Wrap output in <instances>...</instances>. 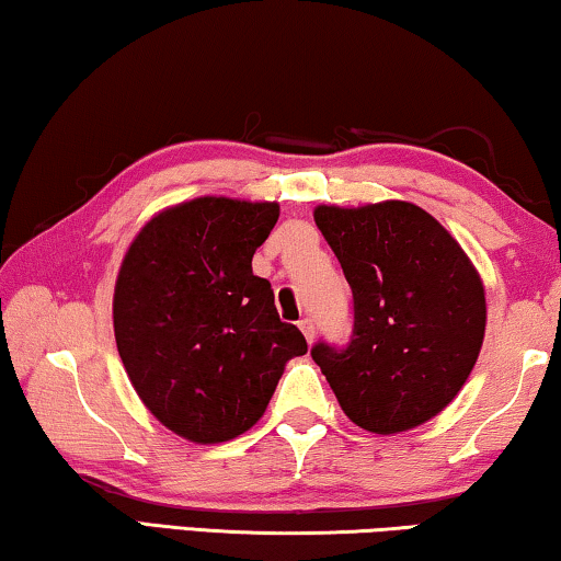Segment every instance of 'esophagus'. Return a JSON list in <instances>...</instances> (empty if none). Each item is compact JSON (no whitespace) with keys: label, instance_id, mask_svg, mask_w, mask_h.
<instances>
[{"label":"esophagus","instance_id":"1","mask_svg":"<svg viewBox=\"0 0 561 561\" xmlns=\"http://www.w3.org/2000/svg\"><path fill=\"white\" fill-rule=\"evenodd\" d=\"M299 330H302V335L307 337V343H312V337H314V322H312L310 318L299 320Z\"/></svg>","mask_w":561,"mask_h":561}]
</instances>
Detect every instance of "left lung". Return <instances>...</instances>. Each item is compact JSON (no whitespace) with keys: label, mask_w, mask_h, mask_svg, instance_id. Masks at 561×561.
I'll return each instance as SVG.
<instances>
[{"label":"left lung","mask_w":561,"mask_h":561,"mask_svg":"<svg viewBox=\"0 0 561 561\" xmlns=\"http://www.w3.org/2000/svg\"><path fill=\"white\" fill-rule=\"evenodd\" d=\"M314 224L353 291L345 345L312 360L343 412L376 435L412 430L457 397L485 335L476 266L427 210L404 201L314 208Z\"/></svg>","instance_id":"8db88e82"}]
</instances>
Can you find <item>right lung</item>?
Instances as JSON below:
<instances>
[{"instance_id": "add662e5", "label": "right lung", "mask_w": 561, "mask_h": 561, "mask_svg": "<svg viewBox=\"0 0 561 561\" xmlns=\"http://www.w3.org/2000/svg\"><path fill=\"white\" fill-rule=\"evenodd\" d=\"M277 203L195 198L160 213L126 251L114 291L116 348L145 407L175 435L213 445L254 427L305 356L251 259Z\"/></svg>"}]
</instances>
